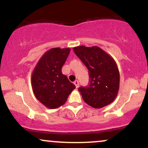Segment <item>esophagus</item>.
Returning a JSON list of instances; mask_svg holds the SVG:
<instances>
[{"mask_svg": "<svg viewBox=\"0 0 148 148\" xmlns=\"http://www.w3.org/2000/svg\"><path fill=\"white\" fill-rule=\"evenodd\" d=\"M74 85H75V86H76V88H79V81H77V80H76V81H74Z\"/></svg>", "mask_w": 148, "mask_h": 148, "instance_id": "obj_1", "label": "esophagus"}]
</instances>
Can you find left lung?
<instances>
[{
	"label": "left lung",
	"instance_id": "left-lung-1",
	"mask_svg": "<svg viewBox=\"0 0 148 148\" xmlns=\"http://www.w3.org/2000/svg\"><path fill=\"white\" fill-rule=\"evenodd\" d=\"M73 50L89 71V86L79 88L85 102L95 108L111 103L120 87V72L113 57L97 46H79Z\"/></svg>",
	"mask_w": 148,
	"mask_h": 148
}]
</instances>
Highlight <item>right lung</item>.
Here are the masks:
<instances>
[{"instance_id": "right-lung-1", "label": "right lung", "mask_w": 148, "mask_h": 148, "mask_svg": "<svg viewBox=\"0 0 148 148\" xmlns=\"http://www.w3.org/2000/svg\"><path fill=\"white\" fill-rule=\"evenodd\" d=\"M69 51V48L49 49L40 58L32 72L31 86L34 95L50 109L63 105L76 88L67 76L62 74V67Z\"/></svg>"}]
</instances>
